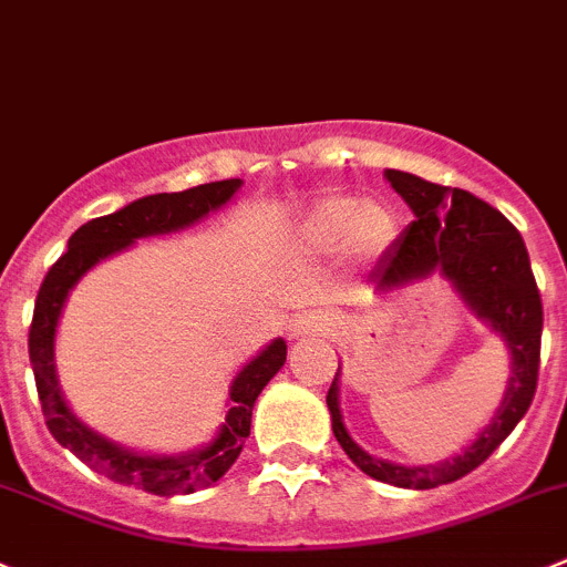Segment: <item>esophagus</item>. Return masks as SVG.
Wrapping results in <instances>:
<instances>
[{
    "label": "esophagus",
    "mask_w": 567,
    "mask_h": 567,
    "mask_svg": "<svg viewBox=\"0 0 567 567\" xmlns=\"http://www.w3.org/2000/svg\"><path fill=\"white\" fill-rule=\"evenodd\" d=\"M330 332V319L319 313H301L299 319L290 327V336L293 338H308V336H324Z\"/></svg>",
    "instance_id": "esophagus-1"
}]
</instances>
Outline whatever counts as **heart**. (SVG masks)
Listing matches in <instances>:
<instances>
[{
  "label": "heart",
  "mask_w": 567,
  "mask_h": 567,
  "mask_svg": "<svg viewBox=\"0 0 567 567\" xmlns=\"http://www.w3.org/2000/svg\"><path fill=\"white\" fill-rule=\"evenodd\" d=\"M400 220L385 200H358L355 195H324L299 226L305 251L330 254L347 243L358 259H374L396 240Z\"/></svg>",
  "instance_id": "heart-1"
}]
</instances>
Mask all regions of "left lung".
I'll use <instances>...</instances> for the list:
<instances>
[{"label":"left lung","instance_id":"8db88e82","mask_svg":"<svg viewBox=\"0 0 567 567\" xmlns=\"http://www.w3.org/2000/svg\"><path fill=\"white\" fill-rule=\"evenodd\" d=\"M391 187L414 209L416 220L383 254L374 282L380 290H396L416 279L444 274L458 288L475 316L509 343L512 378L504 403L489 425L453 462L427 467H400L363 453L341 422L338 409V372L327 391L332 433L352 462L372 478L405 489H433L473 473L492 451L515 431L537 391L539 338H543V301L534 282L526 243L520 231L475 195L456 187L431 184L403 171H385Z\"/></svg>","mask_w":567,"mask_h":567}]
</instances>
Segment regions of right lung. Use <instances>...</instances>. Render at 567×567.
Here are the masks:
<instances>
[{
  "label": "right lung",
  "instance_id": "obj_1",
  "mask_svg": "<svg viewBox=\"0 0 567 567\" xmlns=\"http://www.w3.org/2000/svg\"><path fill=\"white\" fill-rule=\"evenodd\" d=\"M240 178H226V182L189 187L184 193L147 195V198L123 206L114 215L89 220L69 237V248L47 271L39 296H35L28 347L47 427L66 451H72L81 462H86L89 467L103 473L105 478L116 481V484L136 486V489L153 492V495H187L200 486L215 484L240 456L243 442L251 431L254 400L259 396V391L266 389L268 380L282 369L288 347H285L282 338H277L248 367H243L229 391L231 409L226 414V425L220 427L218 439L206 444L204 451L187 453V456H140V453L123 451L109 439L89 431L63 403L55 363H52V358H55L52 343H55V327L63 301H66L72 285L94 262L105 259L109 254L123 251L140 237L167 235V231L195 224L212 209L224 206L240 189Z\"/></svg>",
  "mask_w": 567,
  "mask_h": 567
}]
</instances>
